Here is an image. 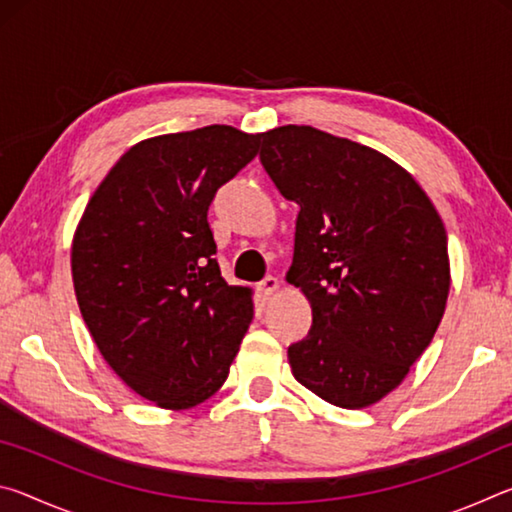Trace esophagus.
<instances>
[{"instance_id":"esophagus-1","label":"esophagus","mask_w":512,"mask_h":512,"mask_svg":"<svg viewBox=\"0 0 512 512\" xmlns=\"http://www.w3.org/2000/svg\"><path fill=\"white\" fill-rule=\"evenodd\" d=\"M277 289H280V280H277V277H273V275L264 277V280L257 284V291H259V296H262L264 302L271 300V296H275Z\"/></svg>"}]
</instances>
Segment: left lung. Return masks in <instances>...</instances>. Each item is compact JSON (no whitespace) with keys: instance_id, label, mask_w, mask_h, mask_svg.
Wrapping results in <instances>:
<instances>
[{"instance_id":"left-lung-1","label":"left lung","mask_w":512,"mask_h":512,"mask_svg":"<svg viewBox=\"0 0 512 512\" xmlns=\"http://www.w3.org/2000/svg\"><path fill=\"white\" fill-rule=\"evenodd\" d=\"M264 169L298 203L287 282L305 293L311 329L289 345L302 386L363 409L402 384L445 314L443 219L400 164L311 126L259 133Z\"/></svg>"}]
</instances>
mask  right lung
<instances>
[{
	"label": "right lung",
	"mask_w": 512,
	"mask_h": 512,
	"mask_svg": "<svg viewBox=\"0 0 512 512\" xmlns=\"http://www.w3.org/2000/svg\"><path fill=\"white\" fill-rule=\"evenodd\" d=\"M257 142L214 124L135 144L74 232L85 325L117 377L162 409H192L219 391L253 320V291L221 277L207 210Z\"/></svg>",
	"instance_id": "1"
}]
</instances>
